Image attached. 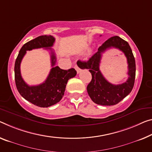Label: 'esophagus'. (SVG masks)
<instances>
[{"instance_id": "1", "label": "esophagus", "mask_w": 152, "mask_h": 152, "mask_svg": "<svg viewBox=\"0 0 152 152\" xmlns=\"http://www.w3.org/2000/svg\"><path fill=\"white\" fill-rule=\"evenodd\" d=\"M75 69L77 72V73H79L81 72V69L79 68V66H77V65H75Z\"/></svg>"}]
</instances>
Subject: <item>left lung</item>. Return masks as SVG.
Returning <instances> with one entry per match:
<instances>
[{"instance_id": "left-lung-1", "label": "left lung", "mask_w": 152, "mask_h": 152, "mask_svg": "<svg viewBox=\"0 0 152 152\" xmlns=\"http://www.w3.org/2000/svg\"><path fill=\"white\" fill-rule=\"evenodd\" d=\"M112 47L122 50L127 58L129 78L124 83L118 85L109 83L102 75L99 69L102 53ZM98 50L88 61H79V67L82 69H89L92 74V78L87 86V91L92 101L100 105H114L124 99L132 90L136 73L134 57L128 42L118 36L109 38L99 47Z\"/></svg>"}]
</instances>
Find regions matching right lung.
Returning a JSON list of instances; mask_svg holds the SVG:
<instances>
[{"mask_svg":"<svg viewBox=\"0 0 152 152\" xmlns=\"http://www.w3.org/2000/svg\"><path fill=\"white\" fill-rule=\"evenodd\" d=\"M54 42L55 38L51 35L39 36L32 39L22 46L15 62V81L18 92L24 99L40 107H48L59 102L64 96L67 81L77 74V71L73 68L63 70L58 66H55L56 57L51 48ZM38 48H45L50 50L53 68L43 84L37 86H28L20 75V64L26 50Z\"/></svg>","mask_w":152,"mask_h":152,"instance_id":"obj_1","label":"right lung"}]
</instances>
